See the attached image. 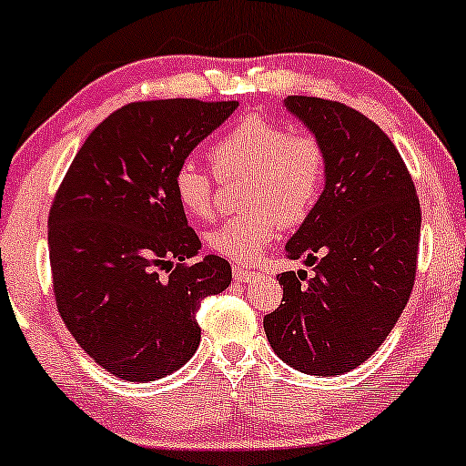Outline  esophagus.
<instances>
[{"label": "esophagus", "instance_id": "obj_1", "mask_svg": "<svg viewBox=\"0 0 466 466\" xmlns=\"http://www.w3.org/2000/svg\"><path fill=\"white\" fill-rule=\"evenodd\" d=\"M232 276H234V282H249L251 278L256 276V271H251V269H245V267H238V265H234V269H232Z\"/></svg>", "mask_w": 466, "mask_h": 466}]
</instances>
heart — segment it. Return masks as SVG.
<instances>
[{
    "label": "heart",
    "instance_id": "b5f03b06",
    "mask_svg": "<svg viewBox=\"0 0 466 466\" xmlns=\"http://www.w3.org/2000/svg\"><path fill=\"white\" fill-rule=\"evenodd\" d=\"M218 177L249 175L245 206L208 232L212 251L234 263H256L282 226H298L313 212L326 184V151L311 133H291L263 114H248L210 148ZM173 192L190 218H208L215 201V179L192 159L177 166Z\"/></svg>",
    "mask_w": 466,
    "mask_h": 466
}]
</instances>
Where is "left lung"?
Instances as JSON below:
<instances>
[{"label": "left lung", "mask_w": 466, "mask_h": 466, "mask_svg": "<svg viewBox=\"0 0 466 466\" xmlns=\"http://www.w3.org/2000/svg\"><path fill=\"white\" fill-rule=\"evenodd\" d=\"M326 151V184L289 238L287 256L313 267L282 271V302L265 315L271 349L318 377L361 366L403 313L416 276L420 203L392 140L352 106L289 96Z\"/></svg>", "instance_id": "1"}]
</instances>
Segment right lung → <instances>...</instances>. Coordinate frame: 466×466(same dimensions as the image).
<instances>
[{"mask_svg":"<svg viewBox=\"0 0 466 466\" xmlns=\"http://www.w3.org/2000/svg\"><path fill=\"white\" fill-rule=\"evenodd\" d=\"M237 100L131 103L89 133L47 217L52 287L78 346L125 381L175 372L201 341L203 298L229 287L221 256L199 263L201 240L173 192L192 148Z\"/></svg>","mask_w":466,"mask_h":466,"instance_id":"obj_1","label":"right lung"}]
</instances>
